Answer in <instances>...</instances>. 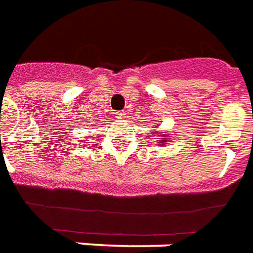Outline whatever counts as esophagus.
Segmentation results:
<instances>
[{
    "mask_svg": "<svg viewBox=\"0 0 253 253\" xmlns=\"http://www.w3.org/2000/svg\"><path fill=\"white\" fill-rule=\"evenodd\" d=\"M125 117H126V112H125V111L117 112V119H118V121H122V119H125Z\"/></svg>",
    "mask_w": 253,
    "mask_h": 253,
    "instance_id": "obj_1",
    "label": "esophagus"
}]
</instances>
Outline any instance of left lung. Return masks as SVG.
<instances>
[{
  "mask_svg": "<svg viewBox=\"0 0 253 253\" xmlns=\"http://www.w3.org/2000/svg\"><path fill=\"white\" fill-rule=\"evenodd\" d=\"M153 132L155 134V132H161V131H153ZM164 136H165V134H164ZM158 139H160V142H158L160 145H165L166 142H169V139H168V138H158Z\"/></svg>",
  "mask_w": 253,
  "mask_h": 253,
  "instance_id": "8db88e82",
  "label": "left lung"
}]
</instances>
